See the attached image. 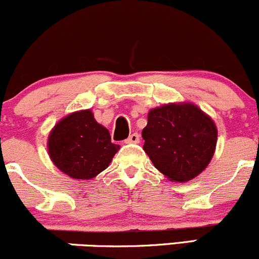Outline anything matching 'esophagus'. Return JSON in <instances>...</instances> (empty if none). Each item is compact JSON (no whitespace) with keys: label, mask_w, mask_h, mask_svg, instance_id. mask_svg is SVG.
Returning <instances> with one entry per match:
<instances>
[{"label":"esophagus","mask_w":259,"mask_h":259,"mask_svg":"<svg viewBox=\"0 0 259 259\" xmlns=\"http://www.w3.org/2000/svg\"><path fill=\"white\" fill-rule=\"evenodd\" d=\"M126 143H138L139 142V135L138 133H132L128 138L126 139Z\"/></svg>","instance_id":"1"}]
</instances>
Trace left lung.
Here are the masks:
<instances>
[{
	"instance_id": "obj_1",
	"label": "left lung",
	"mask_w": 259,
	"mask_h": 259,
	"mask_svg": "<svg viewBox=\"0 0 259 259\" xmlns=\"http://www.w3.org/2000/svg\"><path fill=\"white\" fill-rule=\"evenodd\" d=\"M143 149L154 166L171 181L198 176L214 155V122L192 104H170L150 110L142 131Z\"/></svg>"
}]
</instances>
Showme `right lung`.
I'll return each mask as SVG.
<instances>
[{
    "mask_svg": "<svg viewBox=\"0 0 259 259\" xmlns=\"http://www.w3.org/2000/svg\"><path fill=\"white\" fill-rule=\"evenodd\" d=\"M49 154L54 164L72 179H93L109 166L120 149L91 110L68 115L49 136Z\"/></svg>",
    "mask_w": 259,
    "mask_h": 259,
    "instance_id": "1",
    "label": "right lung"
}]
</instances>
